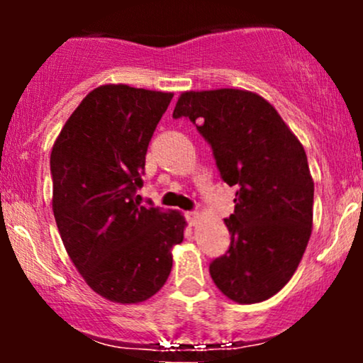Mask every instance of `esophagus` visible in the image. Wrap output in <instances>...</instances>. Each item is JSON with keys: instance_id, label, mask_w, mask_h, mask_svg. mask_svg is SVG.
I'll use <instances>...</instances> for the list:
<instances>
[{"instance_id": "obj_1", "label": "esophagus", "mask_w": 363, "mask_h": 363, "mask_svg": "<svg viewBox=\"0 0 363 363\" xmlns=\"http://www.w3.org/2000/svg\"><path fill=\"white\" fill-rule=\"evenodd\" d=\"M186 220L189 225H194L198 220V211H186Z\"/></svg>"}]
</instances>
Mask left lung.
I'll use <instances>...</instances> for the list:
<instances>
[{"label":"left lung","mask_w":363,"mask_h":363,"mask_svg":"<svg viewBox=\"0 0 363 363\" xmlns=\"http://www.w3.org/2000/svg\"><path fill=\"white\" fill-rule=\"evenodd\" d=\"M172 118L194 124L220 177L237 187L235 210L225 218L230 245L210 262L215 285L239 303L273 297L311 237L314 182L306 150L272 104L252 91H186Z\"/></svg>","instance_id":"left-lung-1"}]
</instances>
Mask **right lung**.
I'll list each match as a JSON object with an SVG mask.
<instances>
[{
  "instance_id": "right-lung-1",
  "label": "right lung",
  "mask_w": 363,
  "mask_h": 363,
  "mask_svg": "<svg viewBox=\"0 0 363 363\" xmlns=\"http://www.w3.org/2000/svg\"><path fill=\"white\" fill-rule=\"evenodd\" d=\"M172 94L104 85L62 126L51 152L52 211L66 252L102 297L138 303L172 269L184 218L136 201L145 155Z\"/></svg>"
}]
</instances>
